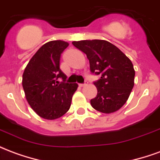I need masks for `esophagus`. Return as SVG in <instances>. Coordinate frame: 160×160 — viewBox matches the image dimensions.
Masks as SVG:
<instances>
[{
	"label": "esophagus",
	"mask_w": 160,
	"mask_h": 160,
	"mask_svg": "<svg viewBox=\"0 0 160 160\" xmlns=\"http://www.w3.org/2000/svg\"><path fill=\"white\" fill-rule=\"evenodd\" d=\"M79 86H80V87H86V86H87V82H85V83H84V84H79Z\"/></svg>",
	"instance_id": "esophagus-1"
}]
</instances>
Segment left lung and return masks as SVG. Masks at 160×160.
Returning a JSON list of instances; mask_svg holds the SVG:
<instances>
[{"instance_id":"obj_1","label":"left lung","mask_w":160,"mask_h":160,"mask_svg":"<svg viewBox=\"0 0 160 160\" xmlns=\"http://www.w3.org/2000/svg\"><path fill=\"white\" fill-rule=\"evenodd\" d=\"M87 55L92 73L100 74L94 82L97 96L91 99L92 106L99 112L110 114L127 102L134 85L133 63L117 46L105 40L72 42Z\"/></svg>"}]
</instances>
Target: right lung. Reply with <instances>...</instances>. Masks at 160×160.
Wrapping results in <instances>:
<instances>
[{
    "label": "right lung",
    "instance_id": "obj_1",
    "mask_svg": "<svg viewBox=\"0 0 160 160\" xmlns=\"http://www.w3.org/2000/svg\"><path fill=\"white\" fill-rule=\"evenodd\" d=\"M68 42L55 40L46 42L32 57L23 73L22 86L30 106L40 118L54 120L69 110L76 83H66L60 69V57ZM62 78L63 82L57 80Z\"/></svg>",
    "mask_w": 160,
    "mask_h": 160
}]
</instances>
